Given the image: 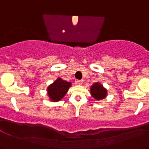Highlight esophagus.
<instances>
[{
	"label": "esophagus",
	"instance_id": "obj_1",
	"mask_svg": "<svg viewBox=\"0 0 149 149\" xmlns=\"http://www.w3.org/2000/svg\"><path fill=\"white\" fill-rule=\"evenodd\" d=\"M76 83H77V84H79V85H81V84H83V81L82 80H77V81H76Z\"/></svg>",
	"mask_w": 149,
	"mask_h": 149
}]
</instances>
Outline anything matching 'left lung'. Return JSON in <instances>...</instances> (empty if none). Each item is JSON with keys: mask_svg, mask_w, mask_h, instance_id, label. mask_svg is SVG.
Returning a JSON list of instances; mask_svg holds the SVG:
<instances>
[{"mask_svg": "<svg viewBox=\"0 0 149 149\" xmlns=\"http://www.w3.org/2000/svg\"><path fill=\"white\" fill-rule=\"evenodd\" d=\"M91 94L93 98L97 100L103 99L106 97L107 90L98 83H95L91 86Z\"/></svg>", "mask_w": 149, "mask_h": 149, "instance_id": "left-lung-1", "label": "left lung"}]
</instances>
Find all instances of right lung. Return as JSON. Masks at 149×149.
<instances>
[{"instance_id": "right-lung-1", "label": "right lung", "mask_w": 149, "mask_h": 149, "mask_svg": "<svg viewBox=\"0 0 149 149\" xmlns=\"http://www.w3.org/2000/svg\"><path fill=\"white\" fill-rule=\"evenodd\" d=\"M71 86V83L58 78L53 84L48 86V92L50 98L54 101H58L63 98Z\"/></svg>"}]
</instances>
